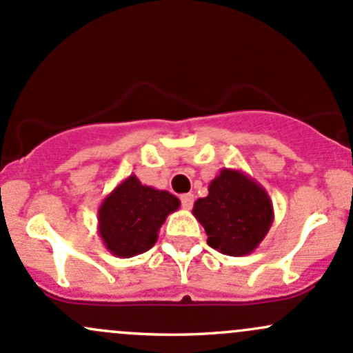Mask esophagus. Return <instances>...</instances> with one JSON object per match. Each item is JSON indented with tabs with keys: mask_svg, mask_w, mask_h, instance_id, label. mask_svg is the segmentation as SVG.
I'll use <instances>...</instances> for the list:
<instances>
[{
	"mask_svg": "<svg viewBox=\"0 0 353 353\" xmlns=\"http://www.w3.org/2000/svg\"><path fill=\"white\" fill-rule=\"evenodd\" d=\"M181 207H183V209H192V205H194V195L192 194H185V195H181Z\"/></svg>",
	"mask_w": 353,
	"mask_h": 353,
	"instance_id": "34e87169",
	"label": "esophagus"
}]
</instances>
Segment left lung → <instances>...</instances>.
<instances>
[{
	"label": "left lung",
	"mask_w": 353,
	"mask_h": 353,
	"mask_svg": "<svg viewBox=\"0 0 353 353\" xmlns=\"http://www.w3.org/2000/svg\"><path fill=\"white\" fill-rule=\"evenodd\" d=\"M192 214L207 232V245L223 255L245 256L258 248L274 223L267 190L241 170L223 168L197 199Z\"/></svg>",
	"instance_id": "obj_1"
}]
</instances>
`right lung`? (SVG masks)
Segmentation results:
<instances>
[{
	"mask_svg": "<svg viewBox=\"0 0 353 353\" xmlns=\"http://www.w3.org/2000/svg\"><path fill=\"white\" fill-rule=\"evenodd\" d=\"M178 207L180 201L175 195L143 185L136 175H130L98 207V234L112 255H141L154 246L159 228Z\"/></svg>",
	"mask_w": 353,
	"mask_h": 353,
	"instance_id": "right-lung-1",
	"label": "right lung"
}]
</instances>
